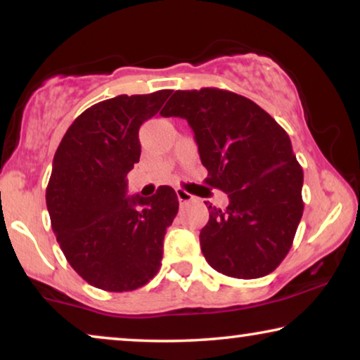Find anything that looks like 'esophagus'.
I'll list each match as a JSON object with an SVG mask.
<instances>
[{
	"instance_id": "obj_1",
	"label": "esophagus",
	"mask_w": 360,
	"mask_h": 360,
	"mask_svg": "<svg viewBox=\"0 0 360 360\" xmlns=\"http://www.w3.org/2000/svg\"><path fill=\"white\" fill-rule=\"evenodd\" d=\"M175 193H176V198H179V201H180V205H185V203H188V201L193 200V195H190L188 191H185L181 188H176Z\"/></svg>"
}]
</instances>
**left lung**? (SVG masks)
Returning a JSON list of instances; mask_svg holds the SVG:
<instances>
[{"label": "left lung", "mask_w": 360, "mask_h": 360, "mask_svg": "<svg viewBox=\"0 0 360 360\" xmlns=\"http://www.w3.org/2000/svg\"><path fill=\"white\" fill-rule=\"evenodd\" d=\"M195 132L205 184L224 191L226 210L205 201L200 244L211 267L234 278H259L282 264L303 214V170L282 126L249 98L219 88L179 90L164 110Z\"/></svg>", "instance_id": "1"}]
</instances>
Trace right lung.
<instances>
[{"instance_id": "1", "label": "right lung", "mask_w": 360, "mask_h": 360, "mask_svg": "<svg viewBox=\"0 0 360 360\" xmlns=\"http://www.w3.org/2000/svg\"><path fill=\"white\" fill-rule=\"evenodd\" d=\"M170 93L96 103L72 122L53 155L46 190L53 234L73 270L105 292L141 288L162 265L179 198L167 185L149 198H126V176L141 157V124Z\"/></svg>"}]
</instances>
